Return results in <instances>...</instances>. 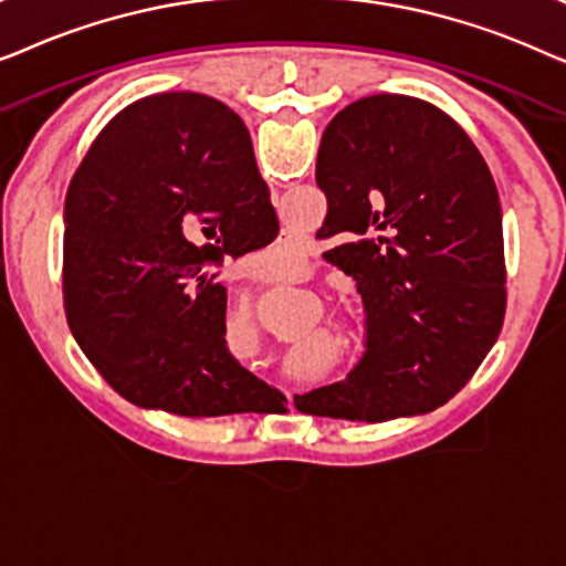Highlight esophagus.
Returning a JSON list of instances; mask_svg holds the SVG:
<instances>
[{
	"mask_svg": "<svg viewBox=\"0 0 566 566\" xmlns=\"http://www.w3.org/2000/svg\"><path fill=\"white\" fill-rule=\"evenodd\" d=\"M289 399H291V397H289Z\"/></svg>",
	"mask_w": 566,
	"mask_h": 566,
	"instance_id": "obj_1",
	"label": "esophagus"
}]
</instances>
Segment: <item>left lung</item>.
I'll list each match as a JSON object with an SVG mask.
<instances>
[{
    "label": "left lung",
    "instance_id": "8db88e82",
    "mask_svg": "<svg viewBox=\"0 0 566 566\" xmlns=\"http://www.w3.org/2000/svg\"><path fill=\"white\" fill-rule=\"evenodd\" d=\"M316 185L324 252L358 283L366 353L345 381L296 397L306 415L386 422L455 397L505 319V244L494 180L451 115L370 95L324 128Z\"/></svg>",
    "mask_w": 566,
    "mask_h": 566
}]
</instances>
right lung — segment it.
<instances>
[{
  "label": "right lung",
  "mask_w": 566,
  "mask_h": 566,
  "mask_svg": "<svg viewBox=\"0 0 566 566\" xmlns=\"http://www.w3.org/2000/svg\"><path fill=\"white\" fill-rule=\"evenodd\" d=\"M64 221L69 329L123 399L180 417L265 412L283 399L227 347L216 268L277 234L231 107L198 92L123 107L74 172Z\"/></svg>",
  "instance_id": "right-lung-1"
}]
</instances>
